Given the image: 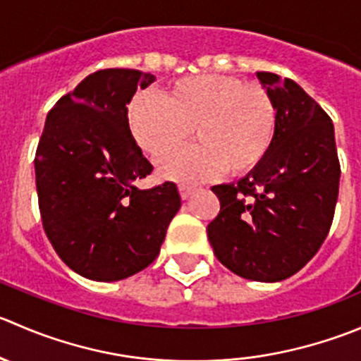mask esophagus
Returning <instances> with one entry per match:
<instances>
[{
  "instance_id": "obj_1",
  "label": "esophagus",
  "mask_w": 361,
  "mask_h": 361,
  "mask_svg": "<svg viewBox=\"0 0 361 361\" xmlns=\"http://www.w3.org/2000/svg\"><path fill=\"white\" fill-rule=\"evenodd\" d=\"M178 190H180L181 199H187L195 190V187H192V185H178Z\"/></svg>"
}]
</instances>
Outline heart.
Returning a JSON list of instances; mask_svg holds the SVG:
<instances>
[{
	"instance_id": "1",
	"label": "heart",
	"mask_w": 361,
	"mask_h": 361,
	"mask_svg": "<svg viewBox=\"0 0 361 361\" xmlns=\"http://www.w3.org/2000/svg\"><path fill=\"white\" fill-rule=\"evenodd\" d=\"M128 121L152 157L180 148L194 130L199 145L164 157L159 167L167 178L195 181L257 167L274 141L277 111L259 84L204 73L176 80L164 99L139 95Z\"/></svg>"
}]
</instances>
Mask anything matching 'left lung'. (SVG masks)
Instances as JSON below:
<instances>
[{"instance_id":"left-lung-1","label":"left lung","mask_w":361,"mask_h":361,"mask_svg":"<svg viewBox=\"0 0 361 361\" xmlns=\"http://www.w3.org/2000/svg\"><path fill=\"white\" fill-rule=\"evenodd\" d=\"M277 111L268 153L236 183L215 185L208 224L216 259L248 281L279 282L316 255L335 215L341 180L331 118L295 80L257 72Z\"/></svg>"}]
</instances>
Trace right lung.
Masks as SVG:
<instances>
[{"label":"right lung","mask_w":361,"mask_h":361,"mask_svg":"<svg viewBox=\"0 0 361 361\" xmlns=\"http://www.w3.org/2000/svg\"><path fill=\"white\" fill-rule=\"evenodd\" d=\"M153 80L132 68L90 73L49 111L38 141L44 231L61 261L92 281H121L152 264L181 206L173 181L134 185L153 166L132 137L127 106Z\"/></svg>","instance_id":"obj_1"}]
</instances>
